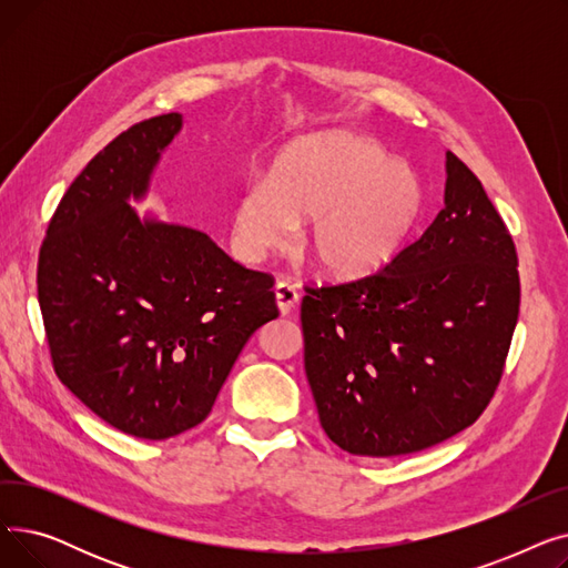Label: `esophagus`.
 <instances>
[{"instance_id": "34e87169", "label": "esophagus", "mask_w": 568, "mask_h": 568, "mask_svg": "<svg viewBox=\"0 0 568 568\" xmlns=\"http://www.w3.org/2000/svg\"><path fill=\"white\" fill-rule=\"evenodd\" d=\"M276 306L281 315H290L296 306H300V292L294 290L290 283H278L276 285Z\"/></svg>"}]
</instances>
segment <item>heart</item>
I'll use <instances>...</instances> for the list:
<instances>
[{
  "mask_svg": "<svg viewBox=\"0 0 568 568\" xmlns=\"http://www.w3.org/2000/svg\"><path fill=\"white\" fill-rule=\"evenodd\" d=\"M416 172L362 133L336 131L287 144L239 195L232 244L246 262L285 251L308 221L304 246L320 274L354 281L389 264L422 216Z\"/></svg>",
  "mask_w": 568,
  "mask_h": 568,
  "instance_id": "1",
  "label": "heart"
}]
</instances>
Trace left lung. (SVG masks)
<instances>
[{
	"mask_svg": "<svg viewBox=\"0 0 568 568\" xmlns=\"http://www.w3.org/2000/svg\"><path fill=\"white\" fill-rule=\"evenodd\" d=\"M444 206L379 274L306 290L320 424L354 456L428 449L490 403L520 308L518 255L479 179L446 152Z\"/></svg>",
	"mask_w": 568,
	"mask_h": 568,
	"instance_id": "8db88e82",
	"label": "left lung"
}]
</instances>
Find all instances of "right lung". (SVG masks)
I'll return each mask as SVG.
<instances>
[{"label": "right lung", "instance_id": "1", "mask_svg": "<svg viewBox=\"0 0 568 568\" xmlns=\"http://www.w3.org/2000/svg\"><path fill=\"white\" fill-rule=\"evenodd\" d=\"M184 114L116 135L75 176L39 255L52 364L105 424L168 439L206 419L239 352L278 317L274 278L209 234L140 216Z\"/></svg>", "mask_w": 568, "mask_h": 568}]
</instances>
